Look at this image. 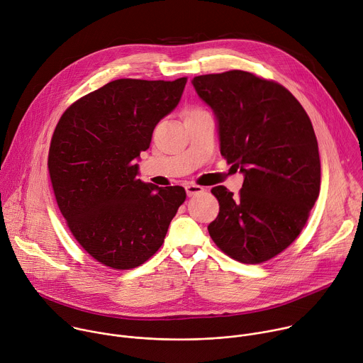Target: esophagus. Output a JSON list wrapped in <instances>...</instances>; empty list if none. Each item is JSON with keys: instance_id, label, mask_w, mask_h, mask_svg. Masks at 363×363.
Returning a JSON list of instances; mask_svg holds the SVG:
<instances>
[{"instance_id": "obj_1", "label": "esophagus", "mask_w": 363, "mask_h": 363, "mask_svg": "<svg viewBox=\"0 0 363 363\" xmlns=\"http://www.w3.org/2000/svg\"><path fill=\"white\" fill-rule=\"evenodd\" d=\"M185 191H186V195L188 196H192V195H196V194H201L203 191L202 186L199 185H194V184H189L185 186Z\"/></svg>"}]
</instances>
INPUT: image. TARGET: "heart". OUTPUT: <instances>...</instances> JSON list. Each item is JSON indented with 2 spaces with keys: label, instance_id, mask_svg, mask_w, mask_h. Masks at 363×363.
I'll use <instances>...</instances> for the list:
<instances>
[{
  "label": "heart",
  "instance_id": "1",
  "mask_svg": "<svg viewBox=\"0 0 363 363\" xmlns=\"http://www.w3.org/2000/svg\"><path fill=\"white\" fill-rule=\"evenodd\" d=\"M196 112H201L199 109H192V111H189L186 115H189V113H196Z\"/></svg>",
  "mask_w": 363,
  "mask_h": 363
}]
</instances>
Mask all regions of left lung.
Segmentation results:
<instances>
[{
  "mask_svg": "<svg viewBox=\"0 0 363 363\" xmlns=\"http://www.w3.org/2000/svg\"><path fill=\"white\" fill-rule=\"evenodd\" d=\"M192 84L216 115L221 155L244 175L237 196L211 189L220 213L208 233L240 263L267 262L297 238L319 196L312 122L286 87L248 72L196 76Z\"/></svg>",
  "mask_w": 363,
  "mask_h": 363,
  "instance_id": "1",
  "label": "left lung"
}]
</instances>
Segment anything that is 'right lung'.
<instances>
[{
    "instance_id": "obj_1",
    "label": "right lung",
    "mask_w": 363,
    "mask_h": 363,
    "mask_svg": "<svg viewBox=\"0 0 363 363\" xmlns=\"http://www.w3.org/2000/svg\"><path fill=\"white\" fill-rule=\"evenodd\" d=\"M185 84L186 77L113 80L74 101L51 138L48 172L59 208L79 244L108 267L143 264L186 198L182 186L138 179L136 164Z\"/></svg>"
}]
</instances>
